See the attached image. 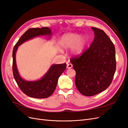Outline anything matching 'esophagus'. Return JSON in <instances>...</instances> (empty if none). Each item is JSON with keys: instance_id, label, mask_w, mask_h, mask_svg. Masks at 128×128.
<instances>
[{"instance_id": "1", "label": "esophagus", "mask_w": 128, "mask_h": 128, "mask_svg": "<svg viewBox=\"0 0 128 128\" xmlns=\"http://www.w3.org/2000/svg\"><path fill=\"white\" fill-rule=\"evenodd\" d=\"M72 67V64H67V68L68 69H70Z\"/></svg>"}]
</instances>
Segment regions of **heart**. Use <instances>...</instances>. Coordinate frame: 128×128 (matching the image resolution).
Instances as JSON below:
<instances>
[{"instance_id": "1", "label": "heart", "mask_w": 128, "mask_h": 128, "mask_svg": "<svg viewBox=\"0 0 128 128\" xmlns=\"http://www.w3.org/2000/svg\"><path fill=\"white\" fill-rule=\"evenodd\" d=\"M88 42L86 36H81L77 33L69 32L63 34L59 41L60 48L62 49L72 48V52L74 55L82 54Z\"/></svg>"}]
</instances>
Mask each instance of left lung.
Listing matches in <instances>:
<instances>
[{"label":"left lung","instance_id":"left-lung-1","mask_svg":"<svg viewBox=\"0 0 128 128\" xmlns=\"http://www.w3.org/2000/svg\"><path fill=\"white\" fill-rule=\"evenodd\" d=\"M94 38L80 56L70 60L76 71L75 85L81 94L92 96L110 86L116 70L115 46L103 30L92 27Z\"/></svg>","mask_w":128,"mask_h":128}]
</instances>
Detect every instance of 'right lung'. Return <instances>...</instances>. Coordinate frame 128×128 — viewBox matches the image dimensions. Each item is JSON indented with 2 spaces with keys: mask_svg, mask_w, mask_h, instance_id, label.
Listing matches in <instances>:
<instances>
[{
  "mask_svg": "<svg viewBox=\"0 0 128 128\" xmlns=\"http://www.w3.org/2000/svg\"><path fill=\"white\" fill-rule=\"evenodd\" d=\"M40 36L51 37V29L48 27L30 28L22 34L13 48V72L15 81L24 94L32 98L42 99L48 97L54 91L58 78L66 69V64H52L39 80L28 81L22 78L18 73L16 63V52L18 47L25 42Z\"/></svg>",
  "mask_w": 128,
  "mask_h": 128,
  "instance_id": "obj_1",
  "label": "right lung"
}]
</instances>
